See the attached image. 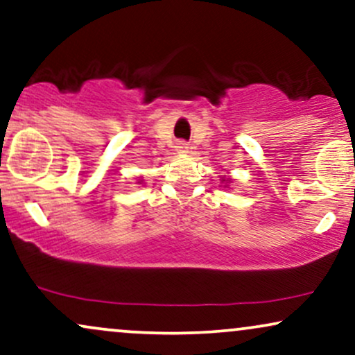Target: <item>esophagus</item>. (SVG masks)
Wrapping results in <instances>:
<instances>
[{
	"label": "esophagus",
	"instance_id": "esophagus-1",
	"mask_svg": "<svg viewBox=\"0 0 355 355\" xmlns=\"http://www.w3.org/2000/svg\"><path fill=\"white\" fill-rule=\"evenodd\" d=\"M176 148H178L179 153H187V149H189V146H187V144L184 143V141H179Z\"/></svg>",
	"mask_w": 355,
	"mask_h": 355
}]
</instances>
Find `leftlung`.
Listing matches in <instances>:
<instances>
[{
	"instance_id": "obj_1",
	"label": "left lung",
	"mask_w": 355,
	"mask_h": 355,
	"mask_svg": "<svg viewBox=\"0 0 355 355\" xmlns=\"http://www.w3.org/2000/svg\"><path fill=\"white\" fill-rule=\"evenodd\" d=\"M231 182H232L231 178H226V176L220 178V184H224V187H227L229 184H231Z\"/></svg>"
}]
</instances>
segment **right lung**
Listing matches in <instances>:
<instances>
[{"instance_id":"add662e5","label":"right lung","mask_w":355,"mask_h":355,"mask_svg":"<svg viewBox=\"0 0 355 355\" xmlns=\"http://www.w3.org/2000/svg\"><path fill=\"white\" fill-rule=\"evenodd\" d=\"M136 181H137V184H143V179H141V178L136 179Z\"/></svg>"}]
</instances>
